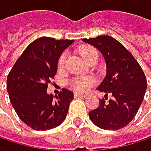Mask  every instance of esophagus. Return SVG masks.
<instances>
[{
	"label": "esophagus",
	"instance_id": "1",
	"mask_svg": "<svg viewBox=\"0 0 151 151\" xmlns=\"http://www.w3.org/2000/svg\"><path fill=\"white\" fill-rule=\"evenodd\" d=\"M74 97H76V98H87V95L86 94H81V93L75 92L74 93Z\"/></svg>",
	"mask_w": 151,
	"mask_h": 151
}]
</instances>
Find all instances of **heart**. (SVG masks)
Returning <instances> with one entry per match:
<instances>
[{"label":"heart","mask_w":151,"mask_h":151,"mask_svg":"<svg viewBox=\"0 0 151 151\" xmlns=\"http://www.w3.org/2000/svg\"><path fill=\"white\" fill-rule=\"evenodd\" d=\"M80 53L86 62L89 64L98 59V52L96 49L91 46H84L80 50ZM67 62V53L63 52L60 54L58 60V68L59 70L64 69ZM70 86L72 88L80 92H84L88 91L92 85L95 84V80L91 77H83V78H75L70 81Z\"/></svg>","instance_id":"1"}]
</instances>
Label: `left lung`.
I'll return each instance as SVG.
<instances>
[{
  "label": "left lung",
  "instance_id": "left-lung-1",
  "mask_svg": "<svg viewBox=\"0 0 151 151\" xmlns=\"http://www.w3.org/2000/svg\"><path fill=\"white\" fill-rule=\"evenodd\" d=\"M96 47L106 60L107 75L98 90L106 92L100 105L89 112L99 128L117 130L126 127L136 116L147 89L146 76L137 60L116 39L101 35L83 39ZM108 94L112 95L107 101Z\"/></svg>",
  "mask_w": 151,
  "mask_h": 151
}]
</instances>
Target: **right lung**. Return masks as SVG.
<instances>
[{
	"label": "right lung",
	"instance_id": "add662e5",
	"mask_svg": "<svg viewBox=\"0 0 151 151\" xmlns=\"http://www.w3.org/2000/svg\"><path fill=\"white\" fill-rule=\"evenodd\" d=\"M74 40L42 37L29 44L7 77V91L17 115L30 128L47 130L65 119L73 92L62 89L55 99L47 94L57 72L58 60Z\"/></svg>",
	"mask_w": 151,
	"mask_h": 151
}]
</instances>
